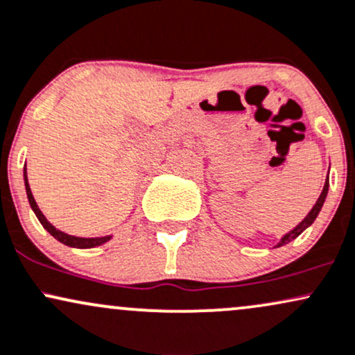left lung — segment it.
<instances>
[{
  "label": "left lung",
  "instance_id": "obj_1",
  "mask_svg": "<svg viewBox=\"0 0 355 355\" xmlns=\"http://www.w3.org/2000/svg\"><path fill=\"white\" fill-rule=\"evenodd\" d=\"M327 191H329V179H327V181H326V184H324V189H322V193H320V196H319L318 202L314 204V207H312L309 214L306 216V219H304L302 223H299L297 226H295V227L293 229V231H291V232H287V234H286V236L282 237V239H281V243L277 244V248H281V245H284V244H287V243H291V241H294L295 237H297L299 234H301V232L304 231V229H307V227L311 226L312 223H314L315 218H318V214H319L320 207H322L324 201H326Z\"/></svg>",
  "mask_w": 355,
  "mask_h": 355
}]
</instances>
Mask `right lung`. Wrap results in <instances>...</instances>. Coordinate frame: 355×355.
<instances>
[{
    "instance_id": "right-lung-1",
    "label": "right lung",
    "mask_w": 355,
    "mask_h": 355,
    "mask_svg": "<svg viewBox=\"0 0 355 355\" xmlns=\"http://www.w3.org/2000/svg\"><path fill=\"white\" fill-rule=\"evenodd\" d=\"M24 186H26V194H28V201L31 204L33 211H35L36 218L40 219V223L43 224V227L46 231L51 234L54 239H58L60 243L69 245V248H78V249H89V248H96V245H101L104 243H107V241L111 239V236H104V237H76V236H69L66 234V232L62 231H58L56 227L51 226V224L46 220V218L43 216V212L40 211V207H37V204L35 201V198H33L31 194V189H29V184H28V176H26V168H24Z\"/></svg>"
}]
</instances>
